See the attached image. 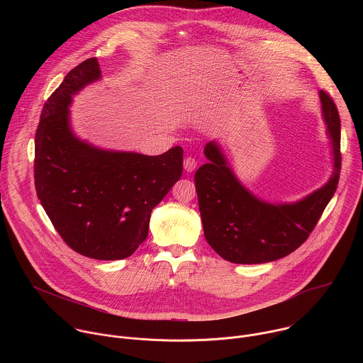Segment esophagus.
<instances>
[{
    "label": "esophagus",
    "mask_w": 363,
    "mask_h": 363,
    "mask_svg": "<svg viewBox=\"0 0 363 363\" xmlns=\"http://www.w3.org/2000/svg\"><path fill=\"white\" fill-rule=\"evenodd\" d=\"M184 169H185L186 172H194V171L196 169V161H195L194 158H191V157L185 158V161H184Z\"/></svg>",
    "instance_id": "esophagus-1"
}]
</instances>
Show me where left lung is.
I'll return each mask as SVG.
<instances>
[{"label": "left lung", "instance_id": "left-lung-1", "mask_svg": "<svg viewBox=\"0 0 363 363\" xmlns=\"http://www.w3.org/2000/svg\"><path fill=\"white\" fill-rule=\"evenodd\" d=\"M333 172L328 182L294 202H269L245 188L218 142L205 145L208 162L195 172V188L208 244L235 264L276 262L298 248L316 227L335 195L340 174V119L333 100L319 91Z\"/></svg>", "mask_w": 363, "mask_h": 363}]
</instances>
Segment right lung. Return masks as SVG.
<instances>
[{
	"label": "right lung",
	"instance_id": "obj_1",
	"mask_svg": "<svg viewBox=\"0 0 363 363\" xmlns=\"http://www.w3.org/2000/svg\"><path fill=\"white\" fill-rule=\"evenodd\" d=\"M100 79L97 59L84 60L44 103L34 179L44 211L70 248L94 260H122L146 240L152 210L181 178L184 150L147 157L76 136L73 96Z\"/></svg>",
	"mask_w": 363,
	"mask_h": 363
}]
</instances>
